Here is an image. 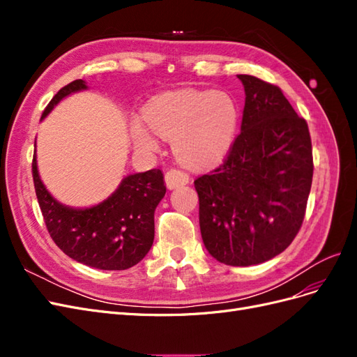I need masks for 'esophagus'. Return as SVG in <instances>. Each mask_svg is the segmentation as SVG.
Returning <instances> with one entry per match:
<instances>
[{"instance_id": "34e87169", "label": "esophagus", "mask_w": 357, "mask_h": 357, "mask_svg": "<svg viewBox=\"0 0 357 357\" xmlns=\"http://www.w3.org/2000/svg\"><path fill=\"white\" fill-rule=\"evenodd\" d=\"M165 183H167L168 189L178 188L181 185H186V183H189V174L185 171L177 169V168L168 169L165 174Z\"/></svg>"}]
</instances>
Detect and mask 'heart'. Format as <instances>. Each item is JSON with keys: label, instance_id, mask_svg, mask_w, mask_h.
<instances>
[{"label": "heart", "instance_id": "1", "mask_svg": "<svg viewBox=\"0 0 357 357\" xmlns=\"http://www.w3.org/2000/svg\"><path fill=\"white\" fill-rule=\"evenodd\" d=\"M144 119L155 134L172 142L181 162L210 165L229 152L240 109L226 92L183 89L159 95L147 105ZM132 138L143 149L156 146L155 137L138 122L132 125Z\"/></svg>", "mask_w": 357, "mask_h": 357}]
</instances>
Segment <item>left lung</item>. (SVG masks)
<instances>
[{
    "label": "left lung",
    "mask_w": 357,
    "mask_h": 357,
    "mask_svg": "<svg viewBox=\"0 0 357 357\" xmlns=\"http://www.w3.org/2000/svg\"><path fill=\"white\" fill-rule=\"evenodd\" d=\"M245 105L241 132L219 164L199 176V226L219 262L269 261L295 240L312 181L308 125L278 86L238 74Z\"/></svg>",
    "instance_id": "8db88e82"
}]
</instances>
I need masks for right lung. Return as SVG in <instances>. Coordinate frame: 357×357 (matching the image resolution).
I'll use <instances>...</instances> for the list:
<instances>
[{"label": "right lung", "instance_id": "1", "mask_svg": "<svg viewBox=\"0 0 357 357\" xmlns=\"http://www.w3.org/2000/svg\"><path fill=\"white\" fill-rule=\"evenodd\" d=\"M86 89L83 80L63 86L43 112L41 119L63 96ZM36 195L52 240L74 261L109 271L137 265L155 238V208L167 188L160 169L128 176L113 195L92 208L63 207L43 185L36 155L32 158Z\"/></svg>", "mask_w": 357, "mask_h": 357}]
</instances>
